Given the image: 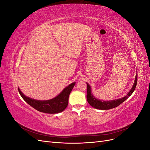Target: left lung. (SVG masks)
<instances>
[{
	"label": "left lung",
	"mask_w": 150,
	"mask_h": 150,
	"mask_svg": "<svg viewBox=\"0 0 150 150\" xmlns=\"http://www.w3.org/2000/svg\"><path fill=\"white\" fill-rule=\"evenodd\" d=\"M137 80H138V74L137 72V75H136L134 83L133 85V87L131 89L130 91L127 94L126 96L121 99H115V100H112L110 101H101L95 98L91 94V86L87 83V101L88 103L92 107L96 109H98V110H110V109H112V108H115L120 105L122 103H123L131 96V94H132V93L134 92L136 87H137Z\"/></svg>",
	"instance_id": "1"
}]
</instances>
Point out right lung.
Here are the masks:
<instances>
[{
	"instance_id": "1",
	"label": "right lung",
	"mask_w": 150,
	"mask_h": 150,
	"mask_svg": "<svg viewBox=\"0 0 150 150\" xmlns=\"http://www.w3.org/2000/svg\"><path fill=\"white\" fill-rule=\"evenodd\" d=\"M75 84V82L70 84L63 89L58 96L47 101L35 100V99L25 96L21 91L19 88H18V91L24 100L36 110L42 112L49 113V114H56V113L63 111L67 106L69 94Z\"/></svg>"
}]
</instances>
